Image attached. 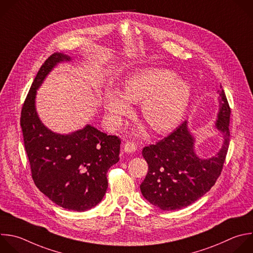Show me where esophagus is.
<instances>
[{
  "instance_id": "obj_1",
  "label": "esophagus",
  "mask_w": 253,
  "mask_h": 253,
  "mask_svg": "<svg viewBox=\"0 0 253 253\" xmlns=\"http://www.w3.org/2000/svg\"><path fill=\"white\" fill-rule=\"evenodd\" d=\"M137 149V145L134 143V142H131V141H127L125 144H124V150L127 152V153H133L135 152Z\"/></svg>"
}]
</instances>
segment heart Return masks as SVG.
I'll use <instances>...</instances> for the list:
<instances>
[{
    "instance_id": "heart-1",
    "label": "heart",
    "mask_w": 253,
    "mask_h": 253,
    "mask_svg": "<svg viewBox=\"0 0 253 253\" xmlns=\"http://www.w3.org/2000/svg\"><path fill=\"white\" fill-rule=\"evenodd\" d=\"M123 93L113 88L104 96V108L111 127L121 125L123 116L130 112V101H142L144 120L154 131L162 133L172 130L182 120L191 101L192 87L171 70L146 68L125 79Z\"/></svg>"
}]
</instances>
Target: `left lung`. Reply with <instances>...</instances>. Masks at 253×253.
Wrapping results in <instances>:
<instances>
[{"label": "left lung", "instance_id": "obj_1", "mask_svg": "<svg viewBox=\"0 0 253 253\" xmlns=\"http://www.w3.org/2000/svg\"><path fill=\"white\" fill-rule=\"evenodd\" d=\"M218 102L215 127L224 140L215 156L209 159L197 156L195 138L188 130L187 121L169 136L144 147L142 155L149 169L140 189L150 204L163 211L180 210L202 198L215 184L222 171L230 136V107L223 90L219 91Z\"/></svg>", "mask_w": 253, "mask_h": 253}]
</instances>
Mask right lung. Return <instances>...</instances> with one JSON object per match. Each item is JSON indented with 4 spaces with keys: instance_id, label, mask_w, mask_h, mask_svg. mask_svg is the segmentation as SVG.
<instances>
[{
    "instance_id": "1",
    "label": "right lung",
    "mask_w": 253,
    "mask_h": 253,
    "mask_svg": "<svg viewBox=\"0 0 253 253\" xmlns=\"http://www.w3.org/2000/svg\"><path fill=\"white\" fill-rule=\"evenodd\" d=\"M63 60L70 57L54 52L41 66L22 107L21 127L37 188L59 207L84 211L103 199L108 188L107 172L119 161L121 140L90 125L60 135L42 123L35 105L37 89Z\"/></svg>"
}]
</instances>
